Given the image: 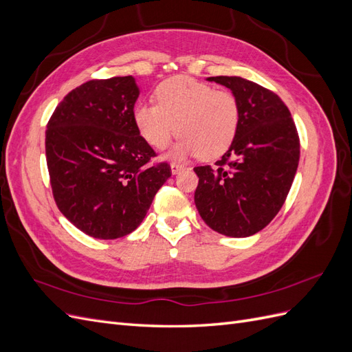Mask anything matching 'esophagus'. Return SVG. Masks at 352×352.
Returning <instances> with one entry per match:
<instances>
[{"label": "esophagus", "instance_id": "esophagus-1", "mask_svg": "<svg viewBox=\"0 0 352 352\" xmlns=\"http://www.w3.org/2000/svg\"><path fill=\"white\" fill-rule=\"evenodd\" d=\"M170 167H172V173L173 175H177V173H180V172H182V170L185 168L182 164H179V163H172V164H170Z\"/></svg>", "mask_w": 352, "mask_h": 352}]
</instances>
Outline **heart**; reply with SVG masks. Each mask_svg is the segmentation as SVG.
<instances>
[{"label":"heart","mask_w":352,"mask_h":352,"mask_svg":"<svg viewBox=\"0 0 352 352\" xmlns=\"http://www.w3.org/2000/svg\"><path fill=\"white\" fill-rule=\"evenodd\" d=\"M154 98L155 104H138L132 113L138 132L151 146L164 148L177 133L173 157L198 154L202 160H214L235 141L241 107L232 91L175 76L158 85Z\"/></svg>","instance_id":"b5f03b06"}]
</instances>
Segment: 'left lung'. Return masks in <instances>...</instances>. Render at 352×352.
Masks as SVG:
<instances>
[{
  "label": "left lung",
  "instance_id": "8db88e82",
  "mask_svg": "<svg viewBox=\"0 0 352 352\" xmlns=\"http://www.w3.org/2000/svg\"><path fill=\"white\" fill-rule=\"evenodd\" d=\"M207 80L229 88L241 107L239 129L216 167L198 166L195 206L221 235L247 238L278 214L300 162V138L285 102L261 85L238 76Z\"/></svg>",
  "mask_w": 352,
  "mask_h": 352
}]
</instances>
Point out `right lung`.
Wrapping results in <instances>:
<instances>
[{
    "label": "right lung",
    "mask_w": 352,
    "mask_h": 352,
    "mask_svg": "<svg viewBox=\"0 0 352 352\" xmlns=\"http://www.w3.org/2000/svg\"><path fill=\"white\" fill-rule=\"evenodd\" d=\"M140 88L132 76L94 79L69 92L52 113L45 154L56 204L97 239L141 225L157 190L172 176L133 123Z\"/></svg>",
    "instance_id": "obj_1"
}]
</instances>
